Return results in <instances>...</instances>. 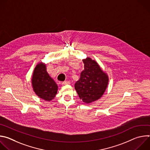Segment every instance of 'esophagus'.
<instances>
[{
  "mask_svg": "<svg viewBox=\"0 0 150 150\" xmlns=\"http://www.w3.org/2000/svg\"><path fill=\"white\" fill-rule=\"evenodd\" d=\"M70 84V82L69 81H64L62 82V85H68Z\"/></svg>",
  "mask_w": 150,
  "mask_h": 150,
  "instance_id": "obj_1",
  "label": "esophagus"
}]
</instances>
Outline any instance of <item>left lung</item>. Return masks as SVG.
<instances>
[{
  "mask_svg": "<svg viewBox=\"0 0 150 150\" xmlns=\"http://www.w3.org/2000/svg\"><path fill=\"white\" fill-rule=\"evenodd\" d=\"M82 61L84 70L76 82L75 88L80 99L88 104L101 97L108 87L109 78L95 60L87 57Z\"/></svg>",
  "mask_w": 150,
  "mask_h": 150,
  "instance_id": "obj_1",
  "label": "left lung"
}]
</instances>
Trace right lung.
I'll list each match as a JSON object with an SVG mask.
<instances>
[{
	"mask_svg": "<svg viewBox=\"0 0 150 150\" xmlns=\"http://www.w3.org/2000/svg\"><path fill=\"white\" fill-rule=\"evenodd\" d=\"M32 85L37 96L47 101L53 100L57 94V85L48 74L45 64L42 62L38 63L34 69Z\"/></svg>",
	"mask_w": 150,
	"mask_h": 150,
	"instance_id": "add662e5",
	"label": "right lung"
}]
</instances>
